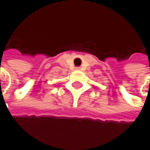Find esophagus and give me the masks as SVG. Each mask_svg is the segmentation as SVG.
<instances>
[{
	"label": "esophagus",
	"instance_id": "1",
	"mask_svg": "<svg viewBox=\"0 0 150 150\" xmlns=\"http://www.w3.org/2000/svg\"><path fill=\"white\" fill-rule=\"evenodd\" d=\"M79 69H80L79 67H76V68H75V70H77V71H79Z\"/></svg>",
	"mask_w": 150,
	"mask_h": 150
}]
</instances>
